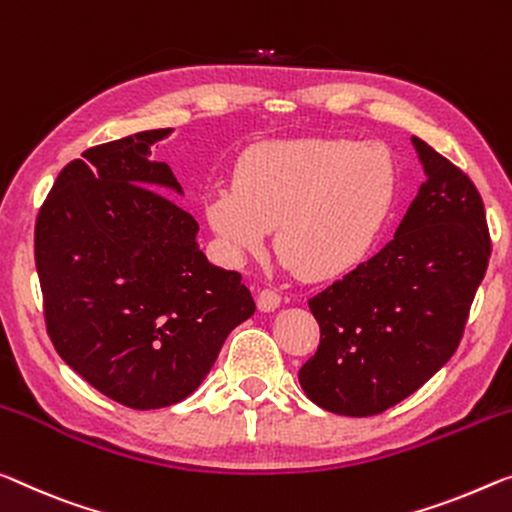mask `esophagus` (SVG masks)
Masks as SVG:
<instances>
[{
    "label": "esophagus",
    "mask_w": 512,
    "mask_h": 512,
    "mask_svg": "<svg viewBox=\"0 0 512 512\" xmlns=\"http://www.w3.org/2000/svg\"><path fill=\"white\" fill-rule=\"evenodd\" d=\"M256 304H258V311H261V313H272V311L279 309L281 297L274 293V290L265 288V290H261V293H258Z\"/></svg>",
    "instance_id": "34e87169"
}]
</instances>
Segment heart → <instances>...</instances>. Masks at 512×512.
Instances as JSON below:
<instances>
[{
  "mask_svg": "<svg viewBox=\"0 0 512 512\" xmlns=\"http://www.w3.org/2000/svg\"><path fill=\"white\" fill-rule=\"evenodd\" d=\"M396 199V167L373 144L345 139L265 141L240 157L233 187L201 203L231 263L277 254L306 281H329L366 261Z\"/></svg>",
  "mask_w": 512,
  "mask_h": 512,
  "instance_id": "b5f03b06",
  "label": "heart"
}]
</instances>
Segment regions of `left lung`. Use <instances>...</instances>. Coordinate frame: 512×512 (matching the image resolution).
<instances>
[{"label": "left lung", "instance_id": "left-lung-1", "mask_svg": "<svg viewBox=\"0 0 512 512\" xmlns=\"http://www.w3.org/2000/svg\"><path fill=\"white\" fill-rule=\"evenodd\" d=\"M412 146L426 183L393 240L309 300L320 345L300 384L327 412L373 416L423 387L453 357L485 277L481 194L426 141Z\"/></svg>", "mask_w": 512, "mask_h": 512}]
</instances>
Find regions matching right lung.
Segmentation results:
<instances>
[{
	"instance_id": "right-lung-1",
	"label": "right lung",
	"mask_w": 512,
	"mask_h": 512,
	"mask_svg": "<svg viewBox=\"0 0 512 512\" xmlns=\"http://www.w3.org/2000/svg\"><path fill=\"white\" fill-rule=\"evenodd\" d=\"M171 132H137L66 164L34 233L54 348L132 410L199 389L226 336L256 311L240 274L208 261L196 219L167 196L183 187L151 146Z\"/></svg>"
}]
</instances>
